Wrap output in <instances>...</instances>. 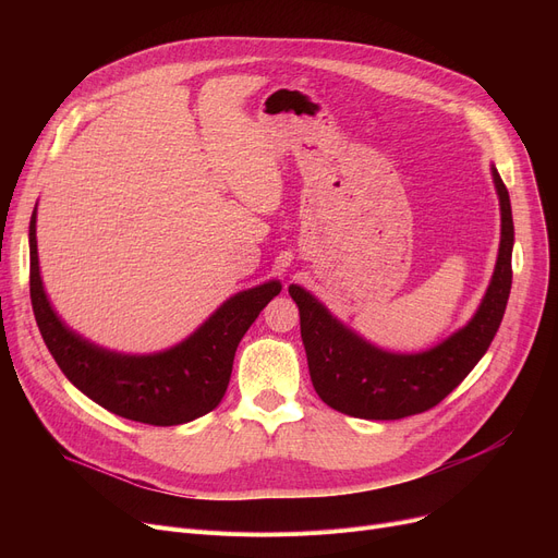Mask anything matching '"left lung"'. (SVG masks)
I'll list each match as a JSON object with an SVG mask.
<instances>
[{
  "label": "left lung",
  "instance_id": "1",
  "mask_svg": "<svg viewBox=\"0 0 558 558\" xmlns=\"http://www.w3.org/2000/svg\"><path fill=\"white\" fill-rule=\"evenodd\" d=\"M490 173L502 215L495 271L473 318L441 343L423 353H391L341 324L305 287L289 284V296L301 312V337L312 385L328 407L368 421L414 416L454 391L484 357L511 294L513 251L509 192L495 165H490Z\"/></svg>",
  "mask_w": 558,
  "mask_h": 558
}]
</instances>
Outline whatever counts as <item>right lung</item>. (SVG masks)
<instances>
[{"instance_id":"right-lung-1","label":"right lung","mask_w":558,"mask_h":558,"mask_svg":"<svg viewBox=\"0 0 558 558\" xmlns=\"http://www.w3.org/2000/svg\"><path fill=\"white\" fill-rule=\"evenodd\" d=\"M36 215L38 203L28 223L32 305L49 353L70 383L108 412L146 425H183L213 412L228 389L234 350L282 284L269 280L238 291L190 337L160 353H117L74 332L51 307L40 278Z\"/></svg>"}]
</instances>
